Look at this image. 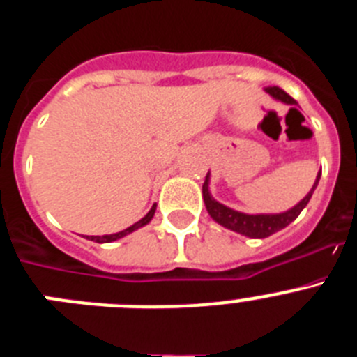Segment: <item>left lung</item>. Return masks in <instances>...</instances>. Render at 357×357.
<instances>
[{"instance_id": "obj_1", "label": "left lung", "mask_w": 357, "mask_h": 357, "mask_svg": "<svg viewBox=\"0 0 357 357\" xmlns=\"http://www.w3.org/2000/svg\"><path fill=\"white\" fill-rule=\"evenodd\" d=\"M266 93L270 94V96L275 98V100H279V102H284L288 103V105H296L295 100H293L286 91L280 89V87H266ZM320 175L321 173H318L317 181H314L311 191H309V193L305 195V197L302 198L295 207H291V209L286 211V213H279V214H245L223 206V204H220V202H216L213 197H211L209 173H207L206 182H204V185H202V195H204V202H206L207 213L211 214V218H213L214 222L220 223V225L225 227V229L234 230V232H238V234L247 236V238L263 239V238H268V236L275 234V232H279L280 229L288 227L293 220H296V216L302 213V209H304V207L307 206V202L311 200V195H313V191L317 189L318 181H320Z\"/></svg>"}]
</instances>
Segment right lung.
<instances>
[{
  "label": "right lung",
  "instance_id": "add662e5",
  "mask_svg": "<svg viewBox=\"0 0 357 357\" xmlns=\"http://www.w3.org/2000/svg\"><path fill=\"white\" fill-rule=\"evenodd\" d=\"M155 204H153V207H151L150 211H148V214L144 218H141L139 222H135L134 225H130L128 229L121 230V232H116V234H107V236H87V239H91V241H96V243H110V241H116V239H121L125 238L127 234H130V232H134V230L141 229V227H144L146 223H150V220L153 218V214H155Z\"/></svg>",
  "mask_w": 357,
  "mask_h": 357
}]
</instances>
